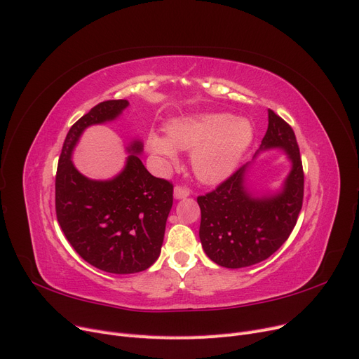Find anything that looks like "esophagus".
I'll return each mask as SVG.
<instances>
[{"mask_svg":"<svg viewBox=\"0 0 359 359\" xmlns=\"http://www.w3.org/2000/svg\"><path fill=\"white\" fill-rule=\"evenodd\" d=\"M191 195V191L183 188V186H176L175 188V199H184Z\"/></svg>","mask_w":359,"mask_h":359,"instance_id":"1","label":"esophagus"}]
</instances>
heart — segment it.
Returning a JSON list of instances; mask_svg holds the SVG:
<instances>
[{
  "mask_svg": "<svg viewBox=\"0 0 359 359\" xmlns=\"http://www.w3.org/2000/svg\"><path fill=\"white\" fill-rule=\"evenodd\" d=\"M167 135L149 132L147 149L164 168L179 164V149L192 151L191 165L205 184L226 180L239 165L252 142L254 130L246 118L222 113H204L170 121Z\"/></svg>",
  "mask_w": 359,
  "mask_h": 359,
  "instance_id": "heart-1",
  "label": "heart"
}]
</instances>
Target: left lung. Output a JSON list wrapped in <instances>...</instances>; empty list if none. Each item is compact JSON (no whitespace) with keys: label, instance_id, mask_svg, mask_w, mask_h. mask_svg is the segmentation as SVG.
I'll return each instance as SVG.
<instances>
[{"label":"left lung","instance_id":"1","mask_svg":"<svg viewBox=\"0 0 359 359\" xmlns=\"http://www.w3.org/2000/svg\"><path fill=\"white\" fill-rule=\"evenodd\" d=\"M278 149L291 163L276 191L257 193L248 180L261 151ZM304 198V171L296 137L289 124L269 110V128L254 160L205 196L201 208L199 239L207 257L226 269L254 266L282 246L298 220Z\"/></svg>","mask_w":359,"mask_h":359}]
</instances>
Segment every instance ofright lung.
<instances>
[{
	"mask_svg": "<svg viewBox=\"0 0 359 359\" xmlns=\"http://www.w3.org/2000/svg\"><path fill=\"white\" fill-rule=\"evenodd\" d=\"M126 100L104 101L77 120L61 149L55 177V210L61 230L74 251L90 266L113 274H133L158 259L173 186L154 177L141 161L142 139L133 137L123 168L110 179L82 175L73 152L90 126L116 121Z\"/></svg>",
	"mask_w": 359,
	"mask_h": 359,
	"instance_id": "right-lung-1",
	"label": "right lung"
}]
</instances>
